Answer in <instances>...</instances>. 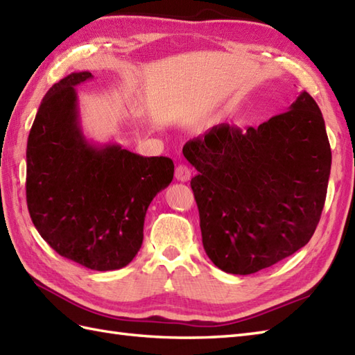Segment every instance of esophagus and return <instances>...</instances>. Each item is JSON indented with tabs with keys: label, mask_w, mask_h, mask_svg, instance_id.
Here are the masks:
<instances>
[{
	"label": "esophagus",
	"mask_w": 355,
	"mask_h": 355,
	"mask_svg": "<svg viewBox=\"0 0 355 355\" xmlns=\"http://www.w3.org/2000/svg\"><path fill=\"white\" fill-rule=\"evenodd\" d=\"M175 178L177 181H181V183H186L192 178V172L184 164H180V166L175 168Z\"/></svg>",
	"instance_id": "1"
}]
</instances>
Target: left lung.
I'll list each match as a JSON object with an SVG mask.
<instances>
[{
  "label": "left lung",
  "instance_id": "8db88e82",
  "mask_svg": "<svg viewBox=\"0 0 355 355\" xmlns=\"http://www.w3.org/2000/svg\"><path fill=\"white\" fill-rule=\"evenodd\" d=\"M202 245L227 274L250 275L306 246L324 209L331 148L316 101L241 128L219 123L186 142Z\"/></svg>",
  "mask_w": 355,
  "mask_h": 355
}]
</instances>
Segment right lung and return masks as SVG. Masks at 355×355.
<instances>
[{
	"label": "right lung",
	"instance_id": "right-lung-1",
	"mask_svg": "<svg viewBox=\"0 0 355 355\" xmlns=\"http://www.w3.org/2000/svg\"><path fill=\"white\" fill-rule=\"evenodd\" d=\"M71 72L39 105L27 140V205L39 234L62 257L116 270L136 257L154 196L174 178L168 157H144L116 142L89 140Z\"/></svg>",
	"mask_w": 355,
	"mask_h": 355
}]
</instances>
